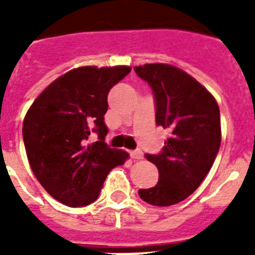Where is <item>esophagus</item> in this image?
I'll list each match as a JSON object with an SVG mask.
<instances>
[{"mask_svg": "<svg viewBox=\"0 0 255 255\" xmlns=\"http://www.w3.org/2000/svg\"><path fill=\"white\" fill-rule=\"evenodd\" d=\"M129 153H131L132 159H135V160L143 159V152L140 151V149H135V151H131Z\"/></svg>", "mask_w": 255, "mask_h": 255, "instance_id": "34e87169", "label": "esophagus"}]
</instances>
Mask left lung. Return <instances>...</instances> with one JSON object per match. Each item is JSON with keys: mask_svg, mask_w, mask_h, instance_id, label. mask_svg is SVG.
I'll use <instances>...</instances> for the list:
<instances>
[{"mask_svg": "<svg viewBox=\"0 0 255 255\" xmlns=\"http://www.w3.org/2000/svg\"><path fill=\"white\" fill-rule=\"evenodd\" d=\"M133 70L153 92L156 124L170 131L159 155H145L159 169V181L139 196L151 205H174L197 189L213 165L221 144L220 108L204 86L174 66Z\"/></svg>", "mask_w": 255, "mask_h": 255, "instance_id": "1", "label": "left lung"}]
</instances>
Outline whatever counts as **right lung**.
<instances>
[{"instance_id": "right-lung-1", "label": "right lung", "mask_w": 255, "mask_h": 255, "mask_svg": "<svg viewBox=\"0 0 255 255\" xmlns=\"http://www.w3.org/2000/svg\"><path fill=\"white\" fill-rule=\"evenodd\" d=\"M131 71L127 66L74 69L34 100L22 127L26 155L46 192L67 206H86L99 197L112 168L127 152L104 143L108 92ZM92 131L100 139L88 144Z\"/></svg>"}]
</instances>
